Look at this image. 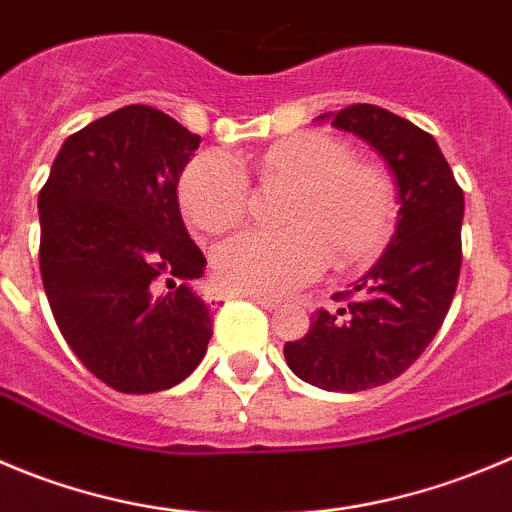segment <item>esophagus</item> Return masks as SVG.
I'll use <instances>...</instances> for the list:
<instances>
[{"mask_svg": "<svg viewBox=\"0 0 512 512\" xmlns=\"http://www.w3.org/2000/svg\"><path fill=\"white\" fill-rule=\"evenodd\" d=\"M246 299H251L253 304L264 306V309H276V306H279V299H269V296H246Z\"/></svg>", "mask_w": 512, "mask_h": 512, "instance_id": "1", "label": "esophagus"}]
</instances>
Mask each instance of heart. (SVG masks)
I'll return each mask as SVG.
<instances>
[{
    "mask_svg": "<svg viewBox=\"0 0 512 512\" xmlns=\"http://www.w3.org/2000/svg\"><path fill=\"white\" fill-rule=\"evenodd\" d=\"M264 180L294 186L284 231H246L216 251V276L243 296H284L321 274L329 253L342 266L377 256L394 223L389 175L334 135L306 130L279 140L256 163ZM180 208L208 233L231 231L251 203L246 170L226 153L196 155L178 183Z\"/></svg>",
    "mask_w": 512,
    "mask_h": 512,
    "instance_id": "1",
    "label": "heart"
}]
</instances>
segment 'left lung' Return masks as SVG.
I'll list each match as a JSON object with an SVG mask.
<instances>
[{
    "label": "left lung",
    "mask_w": 512,
    "mask_h": 512,
    "mask_svg": "<svg viewBox=\"0 0 512 512\" xmlns=\"http://www.w3.org/2000/svg\"><path fill=\"white\" fill-rule=\"evenodd\" d=\"M332 125L367 140L397 183L399 218L382 259L344 309H319L304 339L284 344L291 372L326 392H362L407 372L440 332L462 264L465 196L430 133L377 105H349Z\"/></svg>",
    "instance_id": "left-lung-1"
}]
</instances>
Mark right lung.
Listing matches in <instances>:
<instances>
[{"label": "right lung", "instance_id": "right-lung-1", "mask_svg": "<svg viewBox=\"0 0 512 512\" xmlns=\"http://www.w3.org/2000/svg\"><path fill=\"white\" fill-rule=\"evenodd\" d=\"M201 145L170 115L128 105L65 140L40 191V271L82 364L125 394L170 389L206 357L211 306L193 291L206 256L178 208Z\"/></svg>", "mask_w": 512, "mask_h": 512}]
</instances>
